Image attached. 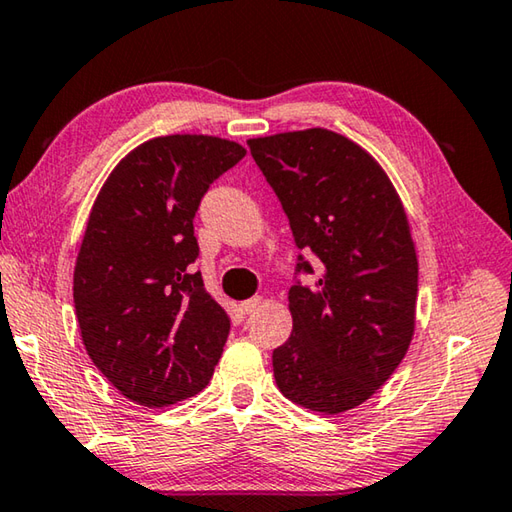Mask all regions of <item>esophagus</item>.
I'll return each instance as SVG.
<instances>
[{"label": "esophagus", "instance_id": "obj_1", "mask_svg": "<svg viewBox=\"0 0 512 512\" xmlns=\"http://www.w3.org/2000/svg\"><path fill=\"white\" fill-rule=\"evenodd\" d=\"M261 306H263V299L261 297H251L247 301H242L238 308H240L242 315H251V312H256Z\"/></svg>", "mask_w": 512, "mask_h": 512}]
</instances>
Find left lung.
<instances>
[{"label":"left lung","instance_id":"1","mask_svg":"<svg viewBox=\"0 0 512 512\" xmlns=\"http://www.w3.org/2000/svg\"><path fill=\"white\" fill-rule=\"evenodd\" d=\"M294 245L319 281L290 288L292 335L274 378L297 405L342 414L369 400L414 335L418 258L396 188L369 152L324 128L249 139ZM294 274H315L297 256Z\"/></svg>","mask_w":512,"mask_h":512}]
</instances>
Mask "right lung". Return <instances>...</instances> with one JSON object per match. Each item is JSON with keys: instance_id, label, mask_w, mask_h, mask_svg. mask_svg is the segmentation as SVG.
Returning <instances> with one entry per match:
<instances>
[{"instance_id": "obj_1", "label": "right lung", "mask_w": 512, "mask_h": 512, "mask_svg": "<svg viewBox=\"0 0 512 512\" xmlns=\"http://www.w3.org/2000/svg\"><path fill=\"white\" fill-rule=\"evenodd\" d=\"M245 152L206 134L150 139L112 170L89 213L74 270L80 335L98 371L143 407L191 398L220 360L231 319L193 272V220Z\"/></svg>"}]
</instances>
